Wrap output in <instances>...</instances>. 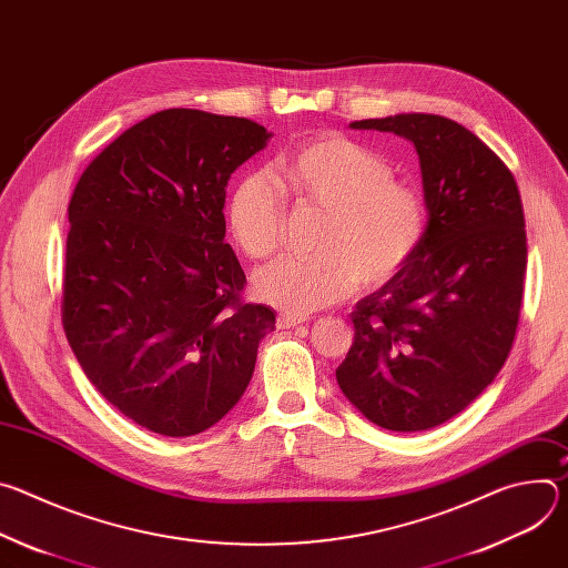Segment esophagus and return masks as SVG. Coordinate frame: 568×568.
I'll list each match as a JSON object with an SVG mask.
<instances>
[{
  "instance_id": "1",
  "label": "esophagus",
  "mask_w": 568,
  "mask_h": 568,
  "mask_svg": "<svg viewBox=\"0 0 568 568\" xmlns=\"http://www.w3.org/2000/svg\"><path fill=\"white\" fill-rule=\"evenodd\" d=\"M307 321V316H298V314H290V312H281L278 316H276V326L281 328V331H287V328H296V326H301V323H305Z\"/></svg>"
}]
</instances>
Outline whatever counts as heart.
Instances as JSON below:
<instances>
[{
  "label": "heart",
  "instance_id": "b5f03b06",
  "mask_svg": "<svg viewBox=\"0 0 568 568\" xmlns=\"http://www.w3.org/2000/svg\"><path fill=\"white\" fill-rule=\"evenodd\" d=\"M275 182L267 173L242 180L226 206L240 252L267 258L283 240L285 200L328 213L316 240L318 256H281L256 270L254 294L281 310L305 314L364 287L393 281L418 254L427 209L423 195L393 180L388 159L348 136H321L285 154Z\"/></svg>",
  "mask_w": 568,
  "mask_h": 568
}]
</instances>
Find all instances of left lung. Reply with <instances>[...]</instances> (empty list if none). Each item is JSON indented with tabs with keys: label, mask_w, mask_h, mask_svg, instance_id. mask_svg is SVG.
<instances>
[{
	"label": "left lung",
	"mask_w": 568,
	"mask_h": 568,
	"mask_svg": "<svg viewBox=\"0 0 568 568\" xmlns=\"http://www.w3.org/2000/svg\"><path fill=\"white\" fill-rule=\"evenodd\" d=\"M416 145L427 229L414 261L353 310L344 395L388 432L460 414L510 355L526 274L517 182L474 132L438 114L351 123Z\"/></svg>",
	"instance_id": "left-lung-1"
}]
</instances>
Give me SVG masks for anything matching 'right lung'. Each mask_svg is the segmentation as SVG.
Listing matches in <instances>:
<instances>
[{"mask_svg": "<svg viewBox=\"0 0 568 568\" xmlns=\"http://www.w3.org/2000/svg\"><path fill=\"white\" fill-rule=\"evenodd\" d=\"M256 121L173 108L116 136L69 202L62 328L97 390L136 425L195 436L245 393L267 305L224 242L231 173L267 145Z\"/></svg>", "mask_w": 568, "mask_h": 568, "instance_id": "1", "label": "right lung"}]
</instances>
